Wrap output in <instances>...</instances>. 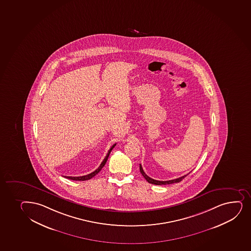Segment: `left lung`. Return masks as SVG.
<instances>
[{
    "label": "left lung",
    "instance_id": "1",
    "mask_svg": "<svg viewBox=\"0 0 251 251\" xmlns=\"http://www.w3.org/2000/svg\"><path fill=\"white\" fill-rule=\"evenodd\" d=\"M139 169H140V173H141L142 175L144 176V178L146 179L148 182L150 183H152V184H156V185H163V184H171V183H179L181 180H183V178L187 176V175H183V176H182V177H178V178H175V179H172V180H168V181H159V180H155V179H153V178H151V177H149L148 175L144 173V169H143V168H142L141 164H139Z\"/></svg>",
    "mask_w": 251,
    "mask_h": 251
}]
</instances>
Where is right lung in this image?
Listing matches in <instances>:
<instances>
[{"instance_id": "obj_1", "label": "right lung", "mask_w": 251, "mask_h": 251, "mask_svg": "<svg viewBox=\"0 0 251 251\" xmlns=\"http://www.w3.org/2000/svg\"><path fill=\"white\" fill-rule=\"evenodd\" d=\"M115 146L116 144H113V146L111 147V149L108 150V152H107V155H106V157H105L104 159H103V161L101 162V164H100V166H99L95 171H93V173H91L89 175H84V176H80V177H71V176H66V177H67V178H69V179H72V180L84 181L88 180V179H90L92 177H94L95 175L99 174V171H101V169H102V167L104 166L105 164H106V162H107V158H108V156H109L110 152H111V151L113 150V148Z\"/></svg>"}]
</instances>
